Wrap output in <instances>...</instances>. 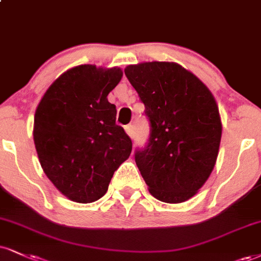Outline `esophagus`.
<instances>
[{"label": "esophagus", "mask_w": 261, "mask_h": 261, "mask_svg": "<svg viewBox=\"0 0 261 261\" xmlns=\"http://www.w3.org/2000/svg\"><path fill=\"white\" fill-rule=\"evenodd\" d=\"M125 131H126V134L131 137V139H133V136H134V126H133V125H126V126H125Z\"/></svg>", "instance_id": "esophagus-1"}]
</instances>
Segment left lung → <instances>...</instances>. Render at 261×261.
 Masks as SVG:
<instances>
[{
  "instance_id": "8db88e82",
  "label": "left lung",
  "mask_w": 261,
  "mask_h": 261,
  "mask_svg": "<svg viewBox=\"0 0 261 261\" xmlns=\"http://www.w3.org/2000/svg\"><path fill=\"white\" fill-rule=\"evenodd\" d=\"M150 121L149 143L135 154L149 193L164 203L186 202L208 180L220 147L216 100L202 80L174 62L125 68Z\"/></svg>"
}]
</instances>
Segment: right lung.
<instances>
[{
  "label": "right lung",
  "mask_w": 261,
  "mask_h": 261,
  "mask_svg": "<svg viewBox=\"0 0 261 261\" xmlns=\"http://www.w3.org/2000/svg\"><path fill=\"white\" fill-rule=\"evenodd\" d=\"M122 70L83 64L64 71L47 89L34 119V143L46 176L68 199L92 203L131 154L133 142L115 124L107 96Z\"/></svg>",
  "instance_id": "right-lung-1"
}]
</instances>
